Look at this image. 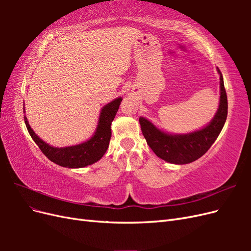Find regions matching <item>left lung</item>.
I'll list each match as a JSON object with an SVG mask.
<instances>
[{
  "label": "left lung",
  "mask_w": 251,
  "mask_h": 251,
  "mask_svg": "<svg viewBox=\"0 0 251 251\" xmlns=\"http://www.w3.org/2000/svg\"><path fill=\"white\" fill-rule=\"evenodd\" d=\"M220 75L219 108L206 126L186 134H174L157 127L146 117H139L142 134L151 151L162 160L173 164H187L202 157L221 133L227 118V95L222 73Z\"/></svg>",
  "instance_id": "left-lung-1"
}]
</instances>
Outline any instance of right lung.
Wrapping results in <instances>:
<instances>
[{"label":"right lung","instance_id":"add662e5","mask_svg":"<svg viewBox=\"0 0 251 251\" xmlns=\"http://www.w3.org/2000/svg\"><path fill=\"white\" fill-rule=\"evenodd\" d=\"M121 101H123V97L119 96L103 105L100 113V118H98L94 134L88 140L70 147L56 148L50 146L34 133L26 116H24V120L31 138L49 160L64 166V168L80 169L100 160L107 151L112 135L111 125L115 118Z\"/></svg>","mask_w":251,"mask_h":251}]
</instances>
